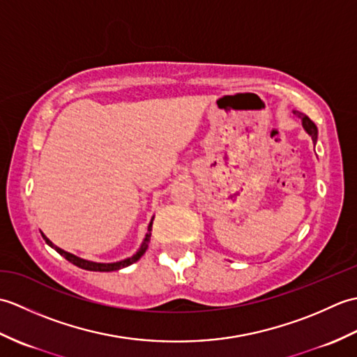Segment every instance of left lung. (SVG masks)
Returning <instances> with one entry per match:
<instances>
[{
  "label": "left lung",
  "mask_w": 357,
  "mask_h": 357,
  "mask_svg": "<svg viewBox=\"0 0 357 357\" xmlns=\"http://www.w3.org/2000/svg\"><path fill=\"white\" fill-rule=\"evenodd\" d=\"M294 113H296V116H298L302 121V126H304L307 133L312 136L313 142H316L317 141V127H316V124L307 115H304V113H299V112H294Z\"/></svg>",
  "instance_id": "obj_1"
}]
</instances>
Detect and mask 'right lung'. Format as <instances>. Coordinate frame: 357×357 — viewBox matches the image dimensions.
<instances>
[{"label":"right lung","mask_w":357,"mask_h":357,"mask_svg":"<svg viewBox=\"0 0 357 357\" xmlns=\"http://www.w3.org/2000/svg\"><path fill=\"white\" fill-rule=\"evenodd\" d=\"M151 224H153V219H151V222L149 224L146 239H144L141 248H139L138 252H136L132 257H127V259H124V261L113 262V264H100V262H90V261H86V259H81V257L75 256V255H72V253H67V252H64V250L58 248V247H56V252H58L59 255H61V256H64L67 261L72 262L73 265H77V267H79V268L90 270V271H115V270H119V268L128 267V265L138 261L139 257H141L144 253H146V250H147V247H149V242H150V236H151ZM41 234H43V233H41ZM43 238H44V241L47 242V244H49L50 247H53L52 242H50L47 238H45L44 234H43Z\"/></svg>","instance_id":"1"}]
</instances>
